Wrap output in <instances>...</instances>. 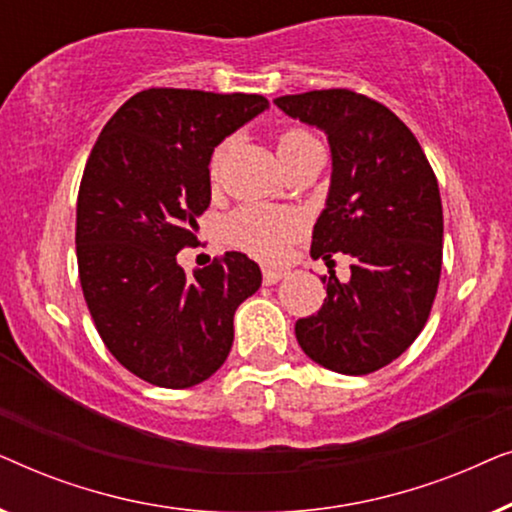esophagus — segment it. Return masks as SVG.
<instances>
[{
  "instance_id": "34e87169",
  "label": "esophagus",
  "mask_w": 512,
  "mask_h": 512,
  "mask_svg": "<svg viewBox=\"0 0 512 512\" xmlns=\"http://www.w3.org/2000/svg\"><path fill=\"white\" fill-rule=\"evenodd\" d=\"M284 275H286V272H282V270H275V268H263V282L268 284V286L277 284V282H282Z\"/></svg>"
}]
</instances>
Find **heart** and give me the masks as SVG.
Returning <instances> with one entry per match:
<instances>
[{
	"label": "heart",
	"mask_w": 512,
	"mask_h": 512,
	"mask_svg": "<svg viewBox=\"0 0 512 512\" xmlns=\"http://www.w3.org/2000/svg\"><path fill=\"white\" fill-rule=\"evenodd\" d=\"M307 139L312 137L303 130H286L277 139V153L282 156V153L293 149L296 144L307 142ZM223 153H226V144H221L214 151L212 163H209L212 179L219 174ZM300 230H303V221H300L296 212L258 205L237 209L235 214H230L226 223V235L230 244H235L237 249L258 258H279Z\"/></svg>",
	"instance_id": "heart-1"
}]
</instances>
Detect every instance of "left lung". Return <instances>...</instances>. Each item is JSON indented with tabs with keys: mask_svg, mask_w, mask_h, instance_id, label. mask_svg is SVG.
I'll return each instance as SVG.
<instances>
[{
	"mask_svg": "<svg viewBox=\"0 0 512 512\" xmlns=\"http://www.w3.org/2000/svg\"><path fill=\"white\" fill-rule=\"evenodd\" d=\"M286 116L324 130L331 186L312 258L352 256V277H324L317 314L296 321L303 352L342 375H368L408 349L429 319L443 265L436 174L408 125L345 88L277 97Z\"/></svg>",
	"mask_w": 512,
	"mask_h": 512,
	"instance_id": "left-lung-1",
	"label": "left lung"
}]
</instances>
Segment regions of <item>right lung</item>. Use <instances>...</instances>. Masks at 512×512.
Listing matches in <instances>:
<instances>
[{"instance_id": "right-lung-1", "label": "right lung", "mask_w": 512, "mask_h": 512, "mask_svg": "<svg viewBox=\"0 0 512 512\" xmlns=\"http://www.w3.org/2000/svg\"><path fill=\"white\" fill-rule=\"evenodd\" d=\"M263 95L149 88L132 95L97 137L76 202V258L90 317L118 363L165 389L205 382L233 347L235 310L261 268L226 251L186 275L212 200L216 146L263 114Z\"/></svg>"}]
</instances>
